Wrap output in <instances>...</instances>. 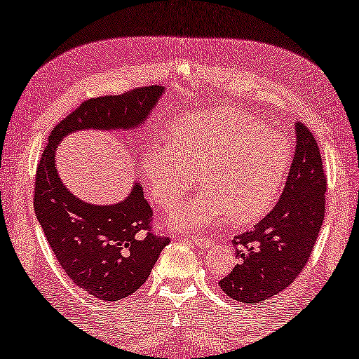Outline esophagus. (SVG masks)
I'll list each match as a JSON object with an SVG mask.
<instances>
[{
  "mask_svg": "<svg viewBox=\"0 0 359 359\" xmlns=\"http://www.w3.org/2000/svg\"><path fill=\"white\" fill-rule=\"evenodd\" d=\"M192 243L198 248H210L212 240L208 236H198V238H192Z\"/></svg>",
  "mask_w": 359,
  "mask_h": 359,
  "instance_id": "1",
  "label": "esophagus"
}]
</instances>
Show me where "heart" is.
<instances>
[{
	"mask_svg": "<svg viewBox=\"0 0 359 359\" xmlns=\"http://www.w3.org/2000/svg\"><path fill=\"white\" fill-rule=\"evenodd\" d=\"M292 162L287 135L236 109L186 115L168 142L143 151L142 175L157 203L173 208L196 186L203 187L170 215L176 230H197L224 215L235 224L262 217L279 198Z\"/></svg>",
	"mask_w": 359,
	"mask_h": 359,
	"instance_id": "1",
	"label": "heart"
}]
</instances>
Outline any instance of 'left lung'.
I'll return each instance as SVG.
<instances>
[{
    "label": "left lung",
    "mask_w": 359,
    "mask_h": 359,
    "mask_svg": "<svg viewBox=\"0 0 359 359\" xmlns=\"http://www.w3.org/2000/svg\"><path fill=\"white\" fill-rule=\"evenodd\" d=\"M294 129L297 149L278 205L254 230L231 240L238 265L219 285L240 303H260L293 284L322 229L328 186L322 156L307 126L297 123Z\"/></svg>",
    "instance_id": "obj_1"
}]
</instances>
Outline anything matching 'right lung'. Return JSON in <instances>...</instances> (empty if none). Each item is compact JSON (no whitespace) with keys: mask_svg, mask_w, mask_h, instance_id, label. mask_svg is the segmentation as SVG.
Wrapping results in <instances>:
<instances>
[{"mask_svg":"<svg viewBox=\"0 0 359 359\" xmlns=\"http://www.w3.org/2000/svg\"><path fill=\"white\" fill-rule=\"evenodd\" d=\"M162 93V86L153 85L85 100L50 132L37 163V221L69 279L97 299L118 301L137 292L170 238L151 230L153 208L138 183L116 205L96 206L74 197L56 173L55 151L74 130L137 128Z\"/></svg>","mask_w":359,"mask_h":359,"instance_id":"obj_1","label":"right lung"}]
</instances>
